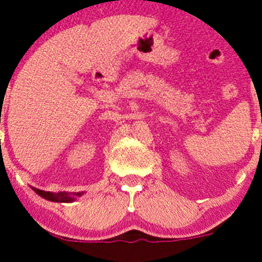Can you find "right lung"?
<instances>
[{
    "label": "right lung",
    "mask_w": 262,
    "mask_h": 262,
    "mask_svg": "<svg viewBox=\"0 0 262 262\" xmlns=\"http://www.w3.org/2000/svg\"><path fill=\"white\" fill-rule=\"evenodd\" d=\"M34 191H35L38 195H40L41 198H44V199L50 200V202L70 203V202H73V200H75L73 199L72 195L66 194V192H58V194H53V192L43 191V190L35 189V187H34ZM76 195H81V192H78V194H76Z\"/></svg>",
    "instance_id": "1"
}]
</instances>
